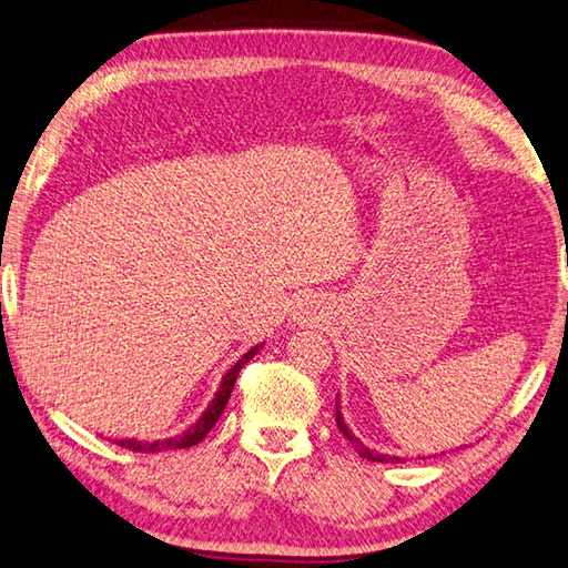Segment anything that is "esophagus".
I'll return each mask as SVG.
<instances>
[{
	"mask_svg": "<svg viewBox=\"0 0 568 568\" xmlns=\"http://www.w3.org/2000/svg\"><path fill=\"white\" fill-rule=\"evenodd\" d=\"M296 316L304 321V318H308L311 316V311H308V306H298V311H296Z\"/></svg>",
	"mask_w": 568,
	"mask_h": 568,
	"instance_id": "obj_1",
	"label": "esophagus"
}]
</instances>
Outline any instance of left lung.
<instances>
[{
    "mask_svg": "<svg viewBox=\"0 0 568 568\" xmlns=\"http://www.w3.org/2000/svg\"><path fill=\"white\" fill-rule=\"evenodd\" d=\"M335 423H337V427H339V433H343L349 443H352V447L357 449V455L359 457H364V459H369V462H386V464H398V462H406V459H400V457H396V455H382V452H376V449H369L367 445L362 443V439L357 437V435H352V430L349 427L345 425V418H343V413H339V396L335 398Z\"/></svg>",
    "mask_w": 568,
    "mask_h": 568,
    "instance_id": "1",
    "label": "left lung"
}]
</instances>
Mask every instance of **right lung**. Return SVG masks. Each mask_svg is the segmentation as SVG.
Instances as JSON below:
<instances>
[{
    "label": "right lung",
    "instance_id": "1",
    "mask_svg": "<svg viewBox=\"0 0 568 568\" xmlns=\"http://www.w3.org/2000/svg\"><path fill=\"white\" fill-rule=\"evenodd\" d=\"M264 347V343L250 347L245 355L237 359L233 367L223 374V379L219 384V390L213 394L211 403L206 406V410L199 415V420L194 425H189L186 430L182 435H174V437H165V439H138V437H121V439H113L119 447H125V449H133V452H168V449H186V447H194L199 445L201 439H204L211 427L219 423V418L223 415V408L225 403H229L231 394H233V386H235V379L237 374H241V369L245 367V364L257 355V352Z\"/></svg>",
    "mask_w": 568,
    "mask_h": 568
}]
</instances>
